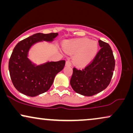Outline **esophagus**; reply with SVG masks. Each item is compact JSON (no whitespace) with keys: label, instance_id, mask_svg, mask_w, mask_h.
<instances>
[{"label":"esophagus","instance_id":"obj_1","mask_svg":"<svg viewBox=\"0 0 133 133\" xmlns=\"http://www.w3.org/2000/svg\"><path fill=\"white\" fill-rule=\"evenodd\" d=\"M65 66H71V62H70V61H67L66 62H65Z\"/></svg>","mask_w":133,"mask_h":133}]
</instances>
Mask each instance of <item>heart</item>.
<instances>
[{
  "mask_svg": "<svg viewBox=\"0 0 133 133\" xmlns=\"http://www.w3.org/2000/svg\"><path fill=\"white\" fill-rule=\"evenodd\" d=\"M64 51L69 54H74L73 63L77 67H83L92 61L98 51L97 41L86 38L69 41L64 45Z\"/></svg>",
  "mask_w": 133,
  "mask_h": 133,
  "instance_id": "heart-1",
  "label": "heart"
}]
</instances>
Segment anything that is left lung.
<instances>
[{
	"instance_id": "8db88e82",
	"label": "left lung",
	"mask_w": 133,
	"mask_h": 133,
	"mask_svg": "<svg viewBox=\"0 0 133 133\" xmlns=\"http://www.w3.org/2000/svg\"><path fill=\"white\" fill-rule=\"evenodd\" d=\"M101 49L92 62L83 69L73 68L70 84L76 92L92 96L104 90L110 83L115 67V60L110 45L98 41Z\"/></svg>"
}]
</instances>
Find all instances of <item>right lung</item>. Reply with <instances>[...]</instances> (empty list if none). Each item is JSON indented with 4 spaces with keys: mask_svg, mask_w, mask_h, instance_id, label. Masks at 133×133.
Here are the masks:
<instances>
[{
    "mask_svg": "<svg viewBox=\"0 0 133 133\" xmlns=\"http://www.w3.org/2000/svg\"><path fill=\"white\" fill-rule=\"evenodd\" d=\"M58 33H37L20 41L14 49L9 62L10 78L16 89L23 94L34 97L46 92L54 82L55 76L63 69L65 61L34 64L28 54L34 44L42 41L52 42Z\"/></svg>",
    "mask_w": 133,
    "mask_h": 133,
    "instance_id": "obj_1",
    "label": "right lung"
}]
</instances>
